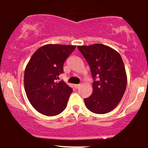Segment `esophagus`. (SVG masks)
<instances>
[{
    "label": "esophagus",
    "mask_w": 148,
    "mask_h": 148,
    "mask_svg": "<svg viewBox=\"0 0 148 148\" xmlns=\"http://www.w3.org/2000/svg\"><path fill=\"white\" fill-rule=\"evenodd\" d=\"M81 86H82L81 84H74V87H75L76 89H79Z\"/></svg>",
    "instance_id": "1"
}]
</instances>
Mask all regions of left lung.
I'll return each mask as SVG.
<instances>
[{
  "instance_id": "8db88e82",
  "label": "left lung",
  "mask_w": 148,
  "mask_h": 148,
  "mask_svg": "<svg viewBox=\"0 0 148 148\" xmlns=\"http://www.w3.org/2000/svg\"><path fill=\"white\" fill-rule=\"evenodd\" d=\"M77 48L89 64L95 79L92 95L84 99L86 107L96 114L108 113L117 107L126 89L127 74L122 57L117 51L104 44Z\"/></svg>"
}]
</instances>
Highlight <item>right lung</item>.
Listing matches in <instances>:
<instances>
[{
    "label": "right lung",
    "mask_w": 148,
    "mask_h": 148,
    "mask_svg": "<svg viewBox=\"0 0 148 148\" xmlns=\"http://www.w3.org/2000/svg\"><path fill=\"white\" fill-rule=\"evenodd\" d=\"M76 46L46 44L37 49L26 65L24 88L30 103L41 114L55 116L64 110L72 89L64 81L56 82L64 72L65 60Z\"/></svg>",
    "instance_id": "right-lung-1"
}]
</instances>
